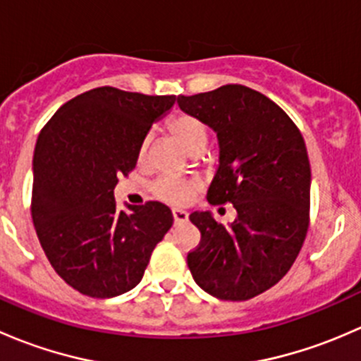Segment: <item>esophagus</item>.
Here are the masks:
<instances>
[{"label":"esophagus","mask_w":361,"mask_h":361,"mask_svg":"<svg viewBox=\"0 0 361 361\" xmlns=\"http://www.w3.org/2000/svg\"><path fill=\"white\" fill-rule=\"evenodd\" d=\"M173 218L176 224H183V221L188 220V213L183 209H173Z\"/></svg>","instance_id":"34e87169"}]
</instances>
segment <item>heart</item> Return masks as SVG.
<instances>
[{
	"mask_svg": "<svg viewBox=\"0 0 361 361\" xmlns=\"http://www.w3.org/2000/svg\"><path fill=\"white\" fill-rule=\"evenodd\" d=\"M169 129L190 154H201L206 148L207 140H209V129H207L206 123L199 116L190 115V113H178L176 116H173L169 122ZM150 140V134H147L141 141L140 150H137V159L140 160L147 157ZM152 192H154L155 197L164 202L185 204L194 195L195 185L188 180H181V178L160 176L152 185Z\"/></svg>",
	"mask_w": 361,
	"mask_h": 361,
	"instance_id": "1",
	"label": "heart"
}]
</instances>
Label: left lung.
<instances>
[{
    "instance_id": "8db88e82",
    "label": "left lung",
    "mask_w": 361,
    "mask_h": 361,
    "mask_svg": "<svg viewBox=\"0 0 361 361\" xmlns=\"http://www.w3.org/2000/svg\"><path fill=\"white\" fill-rule=\"evenodd\" d=\"M178 104L216 133L220 166L207 201L238 211L228 227L209 211L190 214L201 243L188 253V269L213 297L248 300L274 286L304 245L311 204L304 137L274 101L238 83L178 96Z\"/></svg>"
}]
</instances>
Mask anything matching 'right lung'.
Here are the masks:
<instances>
[{
  "instance_id": "add662e5",
  "label": "right lung",
  "mask_w": 361,
  "mask_h": 361,
  "mask_svg": "<svg viewBox=\"0 0 361 361\" xmlns=\"http://www.w3.org/2000/svg\"><path fill=\"white\" fill-rule=\"evenodd\" d=\"M176 96L97 87L54 113L36 141L31 214L54 271L76 292L110 298L141 281L152 251L173 225L162 202L116 207L118 178Z\"/></svg>"
}]
</instances>
